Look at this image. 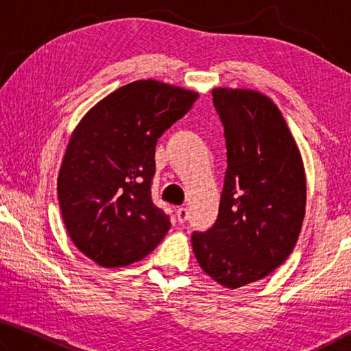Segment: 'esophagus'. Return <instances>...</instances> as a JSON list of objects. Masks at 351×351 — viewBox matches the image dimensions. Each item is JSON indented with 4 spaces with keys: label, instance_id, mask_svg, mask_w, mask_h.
I'll list each match as a JSON object with an SVG mask.
<instances>
[{
    "label": "esophagus",
    "instance_id": "34e87169",
    "mask_svg": "<svg viewBox=\"0 0 351 351\" xmlns=\"http://www.w3.org/2000/svg\"><path fill=\"white\" fill-rule=\"evenodd\" d=\"M176 216H177V222L185 223L186 220H188V217H189V213H188V210H186L185 206H180L179 210L176 211Z\"/></svg>",
    "mask_w": 351,
    "mask_h": 351
}]
</instances>
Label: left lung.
Here are the masks:
<instances>
[{
    "label": "left lung",
    "mask_w": 351,
    "mask_h": 351,
    "mask_svg": "<svg viewBox=\"0 0 351 351\" xmlns=\"http://www.w3.org/2000/svg\"><path fill=\"white\" fill-rule=\"evenodd\" d=\"M223 126L226 166L217 220L194 231L200 268L220 285L263 279L287 261L302 228V158L278 106L250 89L213 90Z\"/></svg>",
    "instance_id": "8db88e82"
}]
</instances>
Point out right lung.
Returning a JSON list of instances; mask_svg holds the SVG:
<instances>
[{
  "label": "right lung",
  "mask_w": 351,
  "mask_h": 351,
  "mask_svg": "<svg viewBox=\"0 0 351 351\" xmlns=\"http://www.w3.org/2000/svg\"><path fill=\"white\" fill-rule=\"evenodd\" d=\"M197 97L140 80L103 98L73 131L57 183L61 216L75 247L100 267L141 261L171 228L151 197L156 145Z\"/></svg>",
  "instance_id": "obj_1"
}]
</instances>
